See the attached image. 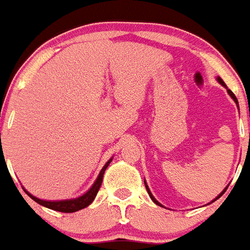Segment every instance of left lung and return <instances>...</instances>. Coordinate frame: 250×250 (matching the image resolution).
Segmentation results:
<instances>
[{
    "instance_id": "8db88e82",
    "label": "left lung",
    "mask_w": 250,
    "mask_h": 250,
    "mask_svg": "<svg viewBox=\"0 0 250 250\" xmlns=\"http://www.w3.org/2000/svg\"><path fill=\"white\" fill-rule=\"evenodd\" d=\"M217 81H218V83H221V85H222V86H223V87H226V90H227V93H229V97H231V98H232V99H233V102H235V103H236V105H237V107H239V102H237L236 97H235V94H233V93H232V91L229 90V87H227V86H226V83H223V80H222V79H221V77H217ZM145 185H146V188H147V192H148L149 197H151V200H152V201H153V203H155V204H156V205H159V207H163V204H160L159 201H157V200H156V199H155V197H153V195H152V193H151V191H149V188H148V186H147V183H146V181H145ZM227 187H229V186H227ZM227 187H226V188H225V189H223L222 192L219 193L218 196L215 197L214 200H211V203H213V201H215V200H217V199H219V197L222 196L223 193L226 192V189H227ZM209 204H210V203H209ZM209 204H208V205H209ZM163 208H164V207H163Z\"/></svg>"
}]
</instances>
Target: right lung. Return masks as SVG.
Here are the masks:
<instances>
[{
    "mask_svg": "<svg viewBox=\"0 0 250 250\" xmlns=\"http://www.w3.org/2000/svg\"><path fill=\"white\" fill-rule=\"evenodd\" d=\"M113 157L105 163V165L102 167L101 173L97 177L95 182L93 183L90 188L87 189L86 192L81 195L79 197H75V199H65V200H42V199H39V197L33 196L32 193H29L27 189L24 188L23 189L27 192V195L29 197H32L36 203H39L40 205H42L45 208H49V209H53V210H57V211H62V213H73V211H77V210H81L83 208L89 207L94 201L95 196H97L98 191L101 188L102 186V182H103V175H104V171L107 169L111 161H112Z\"/></svg>",
    "mask_w": 250,
    "mask_h": 250,
    "instance_id": "1",
    "label": "right lung"
}]
</instances>
